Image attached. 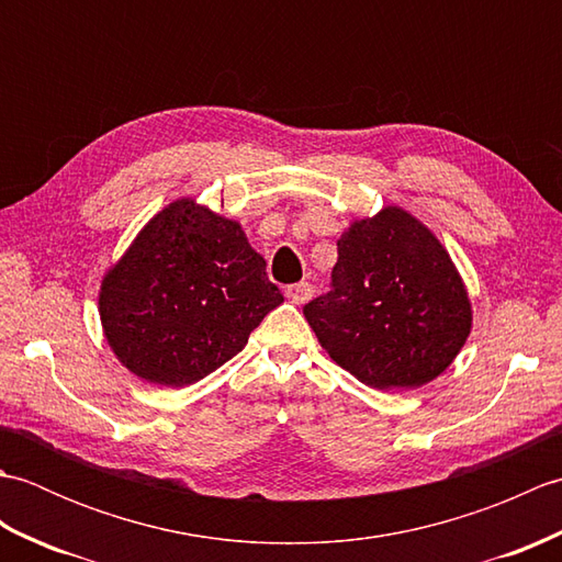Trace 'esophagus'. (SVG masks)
Here are the masks:
<instances>
[{
  "label": "esophagus",
  "instance_id": "1",
  "mask_svg": "<svg viewBox=\"0 0 562 562\" xmlns=\"http://www.w3.org/2000/svg\"><path fill=\"white\" fill-rule=\"evenodd\" d=\"M284 296H288L292 304L300 306V304H306L308 300H312L314 288L308 282H296V284H290V288L284 290Z\"/></svg>",
  "mask_w": 562,
  "mask_h": 562
}]
</instances>
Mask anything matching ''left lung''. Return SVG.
Returning a JSON list of instances; mask_svg holds the SVG:
<instances>
[{
    "instance_id": "left-lung-1",
    "label": "left lung",
    "mask_w": 562,
    "mask_h": 562,
    "mask_svg": "<svg viewBox=\"0 0 562 562\" xmlns=\"http://www.w3.org/2000/svg\"><path fill=\"white\" fill-rule=\"evenodd\" d=\"M330 278L304 316L330 360L367 386L420 389L469 338L471 300L449 250L398 205L340 234Z\"/></svg>"
}]
</instances>
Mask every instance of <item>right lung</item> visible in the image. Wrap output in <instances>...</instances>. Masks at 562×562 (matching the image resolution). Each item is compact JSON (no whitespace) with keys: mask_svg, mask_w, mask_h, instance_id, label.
I'll list each match as a JSON object with an SVG mask.
<instances>
[{"mask_svg":"<svg viewBox=\"0 0 562 562\" xmlns=\"http://www.w3.org/2000/svg\"><path fill=\"white\" fill-rule=\"evenodd\" d=\"M282 304L241 224L181 198L142 226L99 292L103 336L142 381L183 389L229 362Z\"/></svg>","mask_w":562,"mask_h":562,"instance_id":"right-lung-1","label":"right lung"}]
</instances>
